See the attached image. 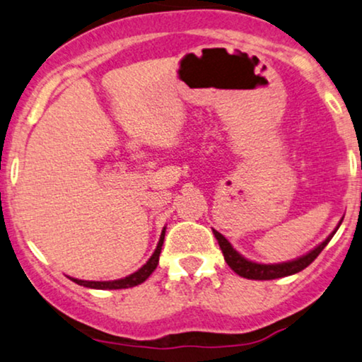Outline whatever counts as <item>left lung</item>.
I'll return each instance as SVG.
<instances>
[{
    "label": "left lung",
    "instance_id": "1",
    "mask_svg": "<svg viewBox=\"0 0 362 362\" xmlns=\"http://www.w3.org/2000/svg\"><path fill=\"white\" fill-rule=\"evenodd\" d=\"M339 225H338V228H339ZM336 230L332 231V233L325 240V242H322L321 245H317L315 250H311V252L305 255V257L293 259V262L278 263V264H262V263L250 262V259L243 258L238 252H235L233 247H231V245L228 243V240H226L223 235L218 233L216 230H214V235H215V238L218 240L221 252H223L225 262L228 263V267L233 269L235 273L240 274V276H243V278H248V279H274V278L290 276V274H295L298 272H301V269H305L306 267H310V264L317 258V255L322 252V248L329 243V240L332 238V235L336 233Z\"/></svg>",
    "mask_w": 362,
    "mask_h": 362
}]
</instances>
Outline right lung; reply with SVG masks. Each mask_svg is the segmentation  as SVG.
Masks as SVG:
<instances>
[{"label": "right lung", "instance_id": "right-lung-1", "mask_svg": "<svg viewBox=\"0 0 362 362\" xmlns=\"http://www.w3.org/2000/svg\"><path fill=\"white\" fill-rule=\"evenodd\" d=\"M163 237H165V228L162 230L160 240H158L156 252H153L151 258H148V262L144 264L141 269H137L136 273L129 274V276L114 279V281H84V279H76V278H71V279L74 283H77V285L86 286V288H94V290H124V288H132V286L141 285V283H144L148 276H151L153 269L157 268L158 257H160V252H162Z\"/></svg>", "mask_w": 362, "mask_h": 362}]
</instances>
